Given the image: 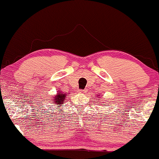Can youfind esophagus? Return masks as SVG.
<instances>
[{
  "label": "esophagus",
  "mask_w": 159,
  "mask_h": 159,
  "mask_svg": "<svg viewBox=\"0 0 159 159\" xmlns=\"http://www.w3.org/2000/svg\"><path fill=\"white\" fill-rule=\"evenodd\" d=\"M77 92L80 93V94H84V93H85V90H82V89H80V90H78Z\"/></svg>",
  "instance_id": "1"
}]
</instances>
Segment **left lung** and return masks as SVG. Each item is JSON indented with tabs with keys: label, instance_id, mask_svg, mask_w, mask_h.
Returning <instances> with one entry per match:
<instances>
[{
	"label": "left lung",
	"instance_id": "left-lung-1",
	"mask_svg": "<svg viewBox=\"0 0 159 159\" xmlns=\"http://www.w3.org/2000/svg\"><path fill=\"white\" fill-rule=\"evenodd\" d=\"M102 105H103V106H105V104H102Z\"/></svg>",
	"mask_w": 159,
	"mask_h": 159
}]
</instances>
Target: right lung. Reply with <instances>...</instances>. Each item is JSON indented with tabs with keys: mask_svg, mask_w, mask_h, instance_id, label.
<instances>
[{
	"mask_svg": "<svg viewBox=\"0 0 159 159\" xmlns=\"http://www.w3.org/2000/svg\"><path fill=\"white\" fill-rule=\"evenodd\" d=\"M65 97H66V93H62L60 91H59L57 94L56 95L55 97H53V99H52V100H53L52 102H53L54 106H61L64 103V101L65 100Z\"/></svg>",
	"mask_w": 159,
	"mask_h": 159,
	"instance_id": "1",
	"label": "right lung"
}]
</instances>
